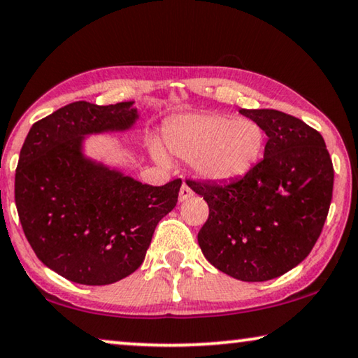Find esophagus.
<instances>
[{
	"mask_svg": "<svg viewBox=\"0 0 358 358\" xmlns=\"http://www.w3.org/2000/svg\"><path fill=\"white\" fill-rule=\"evenodd\" d=\"M192 195H194V192H192L189 185L182 184V187H180V190H179V201H185L187 199H190Z\"/></svg>",
	"mask_w": 358,
	"mask_h": 358,
	"instance_id": "34e87169",
	"label": "esophagus"
}]
</instances>
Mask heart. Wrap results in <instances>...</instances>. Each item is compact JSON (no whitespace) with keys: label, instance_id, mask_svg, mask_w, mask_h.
<instances>
[{"label":"heart","instance_id":"heart-1","mask_svg":"<svg viewBox=\"0 0 358 358\" xmlns=\"http://www.w3.org/2000/svg\"><path fill=\"white\" fill-rule=\"evenodd\" d=\"M168 152L185 162L199 178L210 182H229L250 173L265 150V131L253 119L232 117L221 113H199L171 117L163 126ZM153 157L166 164L159 147Z\"/></svg>","mask_w":358,"mask_h":358}]
</instances>
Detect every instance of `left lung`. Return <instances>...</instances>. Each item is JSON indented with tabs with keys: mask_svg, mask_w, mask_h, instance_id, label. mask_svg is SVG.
Segmentation results:
<instances>
[{
	"mask_svg": "<svg viewBox=\"0 0 358 358\" xmlns=\"http://www.w3.org/2000/svg\"><path fill=\"white\" fill-rule=\"evenodd\" d=\"M268 136L250 173L229 182L190 180L208 203L199 232L206 260L247 282L282 276L318 241L333 199L334 169L323 137L302 119L276 110H242Z\"/></svg>",
	"mask_w": 358,
	"mask_h": 358,
	"instance_id": "left-lung-1",
	"label": "left lung"
}]
</instances>
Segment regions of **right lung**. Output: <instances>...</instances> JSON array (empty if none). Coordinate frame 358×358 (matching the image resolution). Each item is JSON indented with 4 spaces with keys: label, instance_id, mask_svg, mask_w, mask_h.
<instances>
[{
    "label": "right lung",
    "instance_id": "right-lung-1",
    "mask_svg": "<svg viewBox=\"0 0 358 358\" xmlns=\"http://www.w3.org/2000/svg\"><path fill=\"white\" fill-rule=\"evenodd\" d=\"M134 101H76L35 122L15 169V206L43 265L85 286L121 281L142 265L182 180L153 187L84 153L87 136L129 131Z\"/></svg>",
    "mask_w": 358,
    "mask_h": 358
}]
</instances>
